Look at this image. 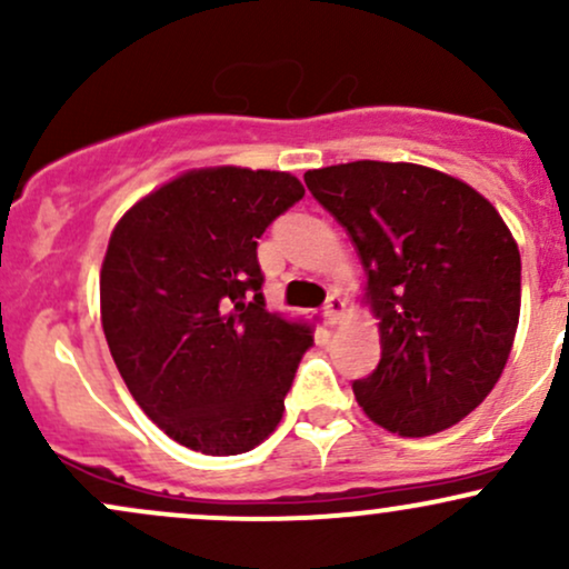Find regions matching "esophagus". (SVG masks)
<instances>
[{
    "mask_svg": "<svg viewBox=\"0 0 569 569\" xmlns=\"http://www.w3.org/2000/svg\"><path fill=\"white\" fill-rule=\"evenodd\" d=\"M345 310H348V302H345L339 293H331V297L326 299L323 316H326V321H329V323H339V318L345 316Z\"/></svg>",
    "mask_w": 569,
    "mask_h": 569,
    "instance_id": "34e87169",
    "label": "esophagus"
}]
</instances>
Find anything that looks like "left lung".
<instances>
[{"label":"left lung","mask_w":569,"mask_h":569,"mask_svg":"<svg viewBox=\"0 0 569 569\" xmlns=\"http://www.w3.org/2000/svg\"><path fill=\"white\" fill-rule=\"evenodd\" d=\"M305 184L348 230L380 321V363L352 382L356 401L411 439L460 422L500 380L519 326L506 221L473 187L415 162L329 166Z\"/></svg>","instance_id":"1"}]
</instances>
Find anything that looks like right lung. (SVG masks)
<instances>
[{
    "instance_id": "add662e5",
    "label": "right lung",
    "mask_w": 569,
    "mask_h": 569,
    "mask_svg": "<svg viewBox=\"0 0 569 569\" xmlns=\"http://www.w3.org/2000/svg\"><path fill=\"white\" fill-rule=\"evenodd\" d=\"M302 198L291 173L202 168L136 202L109 238V350L143 415L194 452H248L283 417L312 337L267 312L257 246Z\"/></svg>"
}]
</instances>
